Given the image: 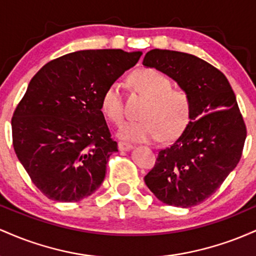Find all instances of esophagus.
I'll return each mask as SVG.
<instances>
[{
	"label": "esophagus",
	"instance_id": "1",
	"mask_svg": "<svg viewBox=\"0 0 256 256\" xmlns=\"http://www.w3.org/2000/svg\"><path fill=\"white\" fill-rule=\"evenodd\" d=\"M118 146L120 150H128V149L132 148V144L131 143H128V142H124V140H120L118 143Z\"/></svg>",
	"mask_w": 256,
	"mask_h": 256
}]
</instances>
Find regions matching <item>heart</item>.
<instances>
[{"label":"heart","mask_w":256,"mask_h":256,"mask_svg":"<svg viewBox=\"0 0 256 256\" xmlns=\"http://www.w3.org/2000/svg\"><path fill=\"white\" fill-rule=\"evenodd\" d=\"M132 83L149 101L140 120H128L119 128V136L134 142H156L165 134L173 138L186 128L192 114L189 94L172 88V80L155 68H140L132 74ZM101 110L110 122L119 124L124 118L122 85L113 80L101 96Z\"/></svg>","instance_id":"obj_1"}]
</instances>
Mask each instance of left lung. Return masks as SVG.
Instances as JSON below:
<instances>
[{"instance_id": "obj_1", "label": "left lung", "mask_w": 256, "mask_h": 256, "mask_svg": "<svg viewBox=\"0 0 256 256\" xmlns=\"http://www.w3.org/2000/svg\"><path fill=\"white\" fill-rule=\"evenodd\" d=\"M143 64L171 77L192 100L186 128L158 152L144 182L164 204L192 207L213 195L238 164L246 137L244 120L228 78L207 61L152 49Z\"/></svg>"}]
</instances>
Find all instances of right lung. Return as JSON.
<instances>
[{"label":"right lung","mask_w":256,"mask_h":256,"mask_svg":"<svg viewBox=\"0 0 256 256\" xmlns=\"http://www.w3.org/2000/svg\"><path fill=\"white\" fill-rule=\"evenodd\" d=\"M142 52L79 50L49 61L31 79L12 118L18 158L43 195L80 201L101 186L118 143L101 110L110 82Z\"/></svg>","instance_id":"obj_1"}]
</instances>
